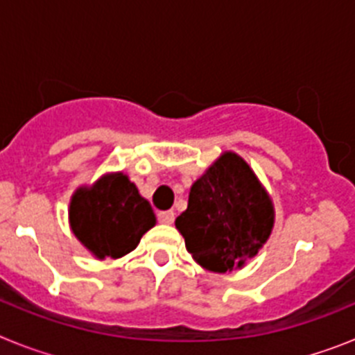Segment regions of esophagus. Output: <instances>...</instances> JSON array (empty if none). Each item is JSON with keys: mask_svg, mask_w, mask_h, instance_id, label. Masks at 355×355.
Here are the masks:
<instances>
[{"mask_svg": "<svg viewBox=\"0 0 355 355\" xmlns=\"http://www.w3.org/2000/svg\"><path fill=\"white\" fill-rule=\"evenodd\" d=\"M175 218V213L174 211H159L158 213V220L162 224H172Z\"/></svg>", "mask_w": 355, "mask_h": 355, "instance_id": "1", "label": "esophagus"}]
</instances>
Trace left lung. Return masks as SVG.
<instances>
[{
    "instance_id": "obj_1",
    "label": "left lung",
    "mask_w": 355,
    "mask_h": 355,
    "mask_svg": "<svg viewBox=\"0 0 355 355\" xmlns=\"http://www.w3.org/2000/svg\"><path fill=\"white\" fill-rule=\"evenodd\" d=\"M175 227L202 268L224 274L241 268L265 245L274 205L249 163L225 150L192 184Z\"/></svg>"
}]
</instances>
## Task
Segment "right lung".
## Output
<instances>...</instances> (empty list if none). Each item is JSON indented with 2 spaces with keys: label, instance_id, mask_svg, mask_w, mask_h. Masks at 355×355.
<instances>
[{
  "label": "right lung",
  "instance_id": "obj_1",
  "mask_svg": "<svg viewBox=\"0 0 355 355\" xmlns=\"http://www.w3.org/2000/svg\"><path fill=\"white\" fill-rule=\"evenodd\" d=\"M69 222L81 245L105 259L122 258L137 249L156 216L130 178L112 172L72 193Z\"/></svg>",
  "mask_w": 355,
  "mask_h": 355
}]
</instances>
